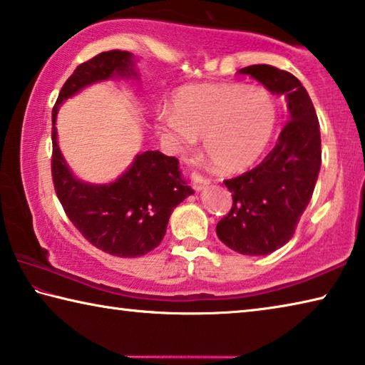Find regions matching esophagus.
Returning <instances> with one entry per match:
<instances>
[{"label": "esophagus", "instance_id": "esophagus-1", "mask_svg": "<svg viewBox=\"0 0 365 365\" xmlns=\"http://www.w3.org/2000/svg\"><path fill=\"white\" fill-rule=\"evenodd\" d=\"M191 182H193V188L196 191H201L202 188H206L209 185V178L201 175L200 172H193V174H191Z\"/></svg>", "mask_w": 365, "mask_h": 365}]
</instances>
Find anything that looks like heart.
Segmentation results:
<instances>
[{
	"label": "heart",
	"mask_w": 365,
	"mask_h": 365,
	"mask_svg": "<svg viewBox=\"0 0 365 365\" xmlns=\"http://www.w3.org/2000/svg\"><path fill=\"white\" fill-rule=\"evenodd\" d=\"M277 123L274 98L261 86L197 83L182 86L170 113L158 117V128L175 138L180 151L205 138L215 168L240 172L255 164L267 148Z\"/></svg>",
	"instance_id": "1"
}]
</instances>
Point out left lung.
I'll list each match as a JSON object with an SVG mask.
<instances>
[{"label": "left lung", "instance_id": "left-lung-1", "mask_svg": "<svg viewBox=\"0 0 365 365\" xmlns=\"http://www.w3.org/2000/svg\"><path fill=\"white\" fill-rule=\"evenodd\" d=\"M238 73L285 98L288 123L257 168L224 182L233 205L215 232L240 255L265 256L292 240L311 201L322 163L320 128L311 98L293 73L267 64L243 67Z\"/></svg>", "mask_w": 365, "mask_h": 365}]
</instances>
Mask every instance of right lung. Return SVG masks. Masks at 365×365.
Here are the masks:
<instances>
[{
	"label": "right lung",
	"instance_id": "right-lung-1",
	"mask_svg": "<svg viewBox=\"0 0 365 365\" xmlns=\"http://www.w3.org/2000/svg\"><path fill=\"white\" fill-rule=\"evenodd\" d=\"M137 77L132 53L104 51L73 71L53 108L51 174L61 205L91 245L119 257H138L159 246L170 214L195 191L182 177L178 160L159 151L137 154L130 168L110 183L80 180L61 154L56 115L61 104L88 85Z\"/></svg>",
	"mask_w": 365,
	"mask_h": 365
}]
</instances>
